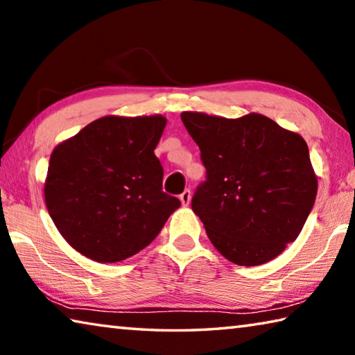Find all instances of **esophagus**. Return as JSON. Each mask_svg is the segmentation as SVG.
<instances>
[{
	"instance_id": "1",
	"label": "esophagus",
	"mask_w": 355,
	"mask_h": 355,
	"mask_svg": "<svg viewBox=\"0 0 355 355\" xmlns=\"http://www.w3.org/2000/svg\"><path fill=\"white\" fill-rule=\"evenodd\" d=\"M180 200H182V203H183V207H188L189 203H191V191L189 189H186V191H183L182 194H180Z\"/></svg>"
}]
</instances>
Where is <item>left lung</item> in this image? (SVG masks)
<instances>
[{"mask_svg": "<svg viewBox=\"0 0 355 355\" xmlns=\"http://www.w3.org/2000/svg\"><path fill=\"white\" fill-rule=\"evenodd\" d=\"M182 120L207 169L191 207L209 241L239 266L271 261L299 236L315 205L307 142L255 112H182Z\"/></svg>", "mask_w": 355, "mask_h": 355, "instance_id": "1", "label": "left lung"}]
</instances>
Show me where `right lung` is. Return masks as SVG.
Segmentation results:
<instances>
[{"label":"right lung","mask_w":355,"mask_h":355,"mask_svg":"<svg viewBox=\"0 0 355 355\" xmlns=\"http://www.w3.org/2000/svg\"><path fill=\"white\" fill-rule=\"evenodd\" d=\"M163 116L94 120L53 150L45 203L71 248L98 263L137 254L182 205L163 192V166L153 150Z\"/></svg>","instance_id":"1"}]
</instances>
